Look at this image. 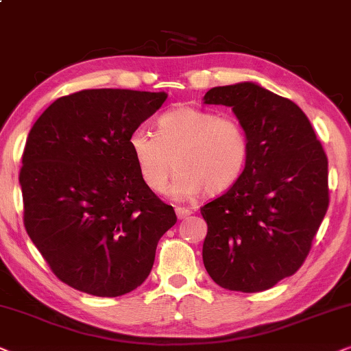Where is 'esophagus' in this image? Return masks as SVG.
I'll return each instance as SVG.
<instances>
[{"mask_svg":"<svg viewBox=\"0 0 351 351\" xmlns=\"http://www.w3.org/2000/svg\"><path fill=\"white\" fill-rule=\"evenodd\" d=\"M175 212H176V215H178L180 219H183V218L189 217V215H191V210L189 208H184V207H176Z\"/></svg>","mask_w":351,"mask_h":351,"instance_id":"esophagus-1","label":"esophagus"}]
</instances>
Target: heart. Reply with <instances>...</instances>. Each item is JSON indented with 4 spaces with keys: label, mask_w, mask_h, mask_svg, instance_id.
I'll use <instances>...</instances> for the list:
<instances>
[{
    "label": "heart",
    "mask_w": 351,
    "mask_h": 351,
    "mask_svg": "<svg viewBox=\"0 0 351 351\" xmlns=\"http://www.w3.org/2000/svg\"><path fill=\"white\" fill-rule=\"evenodd\" d=\"M128 147L149 189L157 194L167 189L175 160L173 194L193 197L204 189L224 193L237 183L249 160L250 139L236 117L183 106L158 117L156 134L134 130Z\"/></svg>",
    "instance_id": "heart-1"
}]
</instances>
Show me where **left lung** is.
Listing matches in <instances>:
<instances>
[{"mask_svg": "<svg viewBox=\"0 0 351 351\" xmlns=\"http://www.w3.org/2000/svg\"><path fill=\"white\" fill-rule=\"evenodd\" d=\"M204 101L232 107L250 139L237 183L200 207L205 269L228 291H266L310 254L329 207L328 156L300 107L255 83L212 88Z\"/></svg>", "mask_w": 351, "mask_h": 351, "instance_id": "8db88e82", "label": "left lung"}]
</instances>
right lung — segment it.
<instances>
[{
  "label": "right lung",
  "mask_w": 351,
  "mask_h": 351,
  "mask_svg": "<svg viewBox=\"0 0 351 351\" xmlns=\"http://www.w3.org/2000/svg\"><path fill=\"white\" fill-rule=\"evenodd\" d=\"M165 99V93L82 90L56 99L30 130L19 173L23 224L51 271L77 291H134L176 223L128 147L130 134Z\"/></svg>",
  "instance_id": "right-lung-1"
}]
</instances>
